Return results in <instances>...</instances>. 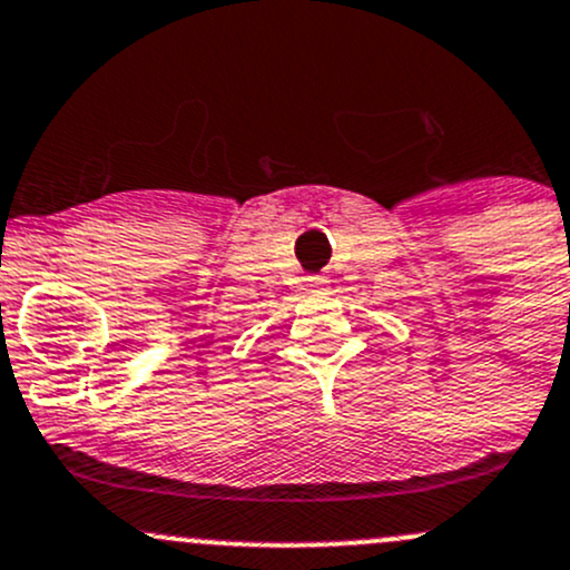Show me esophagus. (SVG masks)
Returning <instances> with one entry per match:
<instances>
[{
  "label": "esophagus",
  "instance_id": "obj_1",
  "mask_svg": "<svg viewBox=\"0 0 570 570\" xmlns=\"http://www.w3.org/2000/svg\"><path fill=\"white\" fill-rule=\"evenodd\" d=\"M305 281H308L311 292H320L322 286H325V278H305Z\"/></svg>",
  "mask_w": 570,
  "mask_h": 570
}]
</instances>
